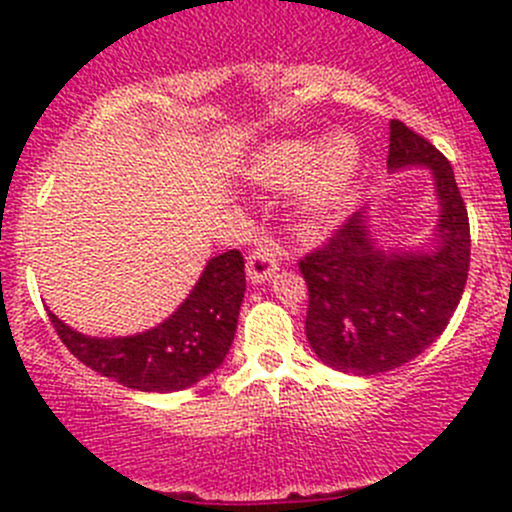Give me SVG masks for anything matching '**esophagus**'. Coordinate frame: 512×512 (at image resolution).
Wrapping results in <instances>:
<instances>
[{"label":"esophagus","instance_id":"1","mask_svg":"<svg viewBox=\"0 0 512 512\" xmlns=\"http://www.w3.org/2000/svg\"><path fill=\"white\" fill-rule=\"evenodd\" d=\"M277 267H280V257L270 247H255L247 257V280L252 285H260V282L270 280L275 275Z\"/></svg>","mask_w":512,"mask_h":512}]
</instances>
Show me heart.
I'll list each match as a JSON object with an SVG mask.
<instances>
[{"label": "heart", "mask_w": 512, "mask_h": 512, "mask_svg": "<svg viewBox=\"0 0 512 512\" xmlns=\"http://www.w3.org/2000/svg\"><path fill=\"white\" fill-rule=\"evenodd\" d=\"M361 151L356 138L339 133L329 141H280L250 165L252 180L267 188L299 186V203L309 215H327L347 200Z\"/></svg>", "instance_id": "b5f03b06"}]
</instances>
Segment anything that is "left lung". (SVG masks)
Masks as SVG:
<instances>
[{
    "label": "left lung",
    "instance_id": "left-lung-1",
    "mask_svg": "<svg viewBox=\"0 0 512 512\" xmlns=\"http://www.w3.org/2000/svg\"><path fill=\"white\" fill-rule=\"evenodd\" d=\"M389 128V168L428 165L436 180V247L381 250L361 210L299 260L309 344L324 364L356 376L399 369L431 347L461 302L471 265V225L451 163L406 123Z\"/></svg>",
    "mask_w": 512,
    "mask_h": 512
}]
</instances>
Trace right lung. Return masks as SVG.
<instances>
[{
    "instance_id": "right-lung-1",
    "label": "right lung",
    "mask_w": 512,
    "mask_h": 512,
    "mask_svg": "<svg viewBox=\"0 0 512 512\" xmlns=\"http://www.w3.org/2000/svg\"><path fill=\"white\" fill-rule=\"evenodd\" d=\"M245 297V260L237 250L205 265L198 285L178 312L136 337L98 339L74 332L56 314L51 324L71 354L118 384L136 391L188 389L223 364Z\"/></svg>"
}]
</instances>
